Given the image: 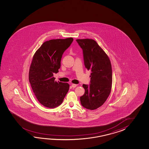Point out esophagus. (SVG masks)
<instances>
[{"instance_id": "1", "label": "esophagus", "mask_w": 149, "mask_h": 149, "mask_svg": "<svg viewBox=\"0 0 149 149\" xmlns=\"http://www.w3.org/2000/svg\"><path fill=\"white\" fill-rule=\"evenodd\" d=\"M71 86H72V87H73V88H75V87H77V85L76 84H72V85H71Z\"/></svg>"}]
</instances>
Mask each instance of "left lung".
I'll use <instances>...</instances> for the list:
<instances>
[{"label":"left lung","mask_w":149,"mask_h":149,"mask_svg":"<svg viewBox=\"0 0 149 149\" xmlns=\"http://www.w3.org/2000/svg\"><path fill=\"white\" fill-rule=\"evenodd\" d=\"M76 41L82 49L86 68L92 71L90 85H82L85 92L80 97V102L84 108L93 110L103 104L111 93V62L108 55L94 40L81 39Z\"/></svg>","instance_id":"8db88e82"}]
</instances>
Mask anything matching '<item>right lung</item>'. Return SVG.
<instances>
[{"mask_svg": "<svg viewBox=\"0 0 149 149\" xmlns=\"http://www.w3.org/2000/svg\"><path fill=\"white\" fill-rule=\"evenodd\" d=\"M73 40L68 38L45 41L33 56L29 80L36 98L45 107L61 104L69 89L68 83L55 81L53 74L58 72L62 56Z\"/></svg>", "mask_w": 149, "mask_h": 149, "instance_id": "1", "label": "right lung"}]
</instances>
